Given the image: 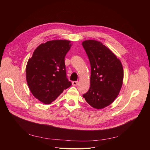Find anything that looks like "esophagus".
Wrapping results in <instances>:
<instances>
[{"label":"esophagus","mask_w":150,"mask_h":150,"mask_svg":"<svg viewBox=\"0 0 150 150\" xmlns=\"http://www.w3.org/2000/svg\"><path fill=\"white\" fill-rule=\"evenodd\" d=\"M72 85H73V86H76L78 85V81H72Z\"/></svg>","instance_id":"esophagus-1"}]
</instances>
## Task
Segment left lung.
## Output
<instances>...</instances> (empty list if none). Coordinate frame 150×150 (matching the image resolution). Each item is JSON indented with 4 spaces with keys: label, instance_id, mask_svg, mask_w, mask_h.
<instances>
[{
    "label": "left lung",
    "instance_id": "left-lung-1",
    "mask_svg": "<svg viewBox=\"0 0 150 150\" xmlns=\"http://www.w3.org/2000/svg\"><path fill=\"white\" fill-rule=\"evenodd\" d=\"M82 45L91 68L90 88L83 96L93 108L103 109L114 101L120 91L122 66L119 59L101 42L86 40Z\"/></svg>",
    "mask_w": 150,
    "mask_h": 150
}]
</instances>
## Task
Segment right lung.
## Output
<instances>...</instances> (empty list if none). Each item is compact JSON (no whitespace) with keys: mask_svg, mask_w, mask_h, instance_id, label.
<instances>
[{"mask_svg":"<svg viewBox=\"0 0 150 150\" xmlns=\"http://www.w3.org/2000/svg\"><path fill=\"white\" fill-rule=\"evenodd\" d=\"M67 40L40 44L26 66V80L33 96L49 104L71 86L66 77L64 58L71 49Z\"/></svg>","mask_w":150,"mask_h":150,"instance_id":"right-lung-1","label":"right lung"}]
</instances>
